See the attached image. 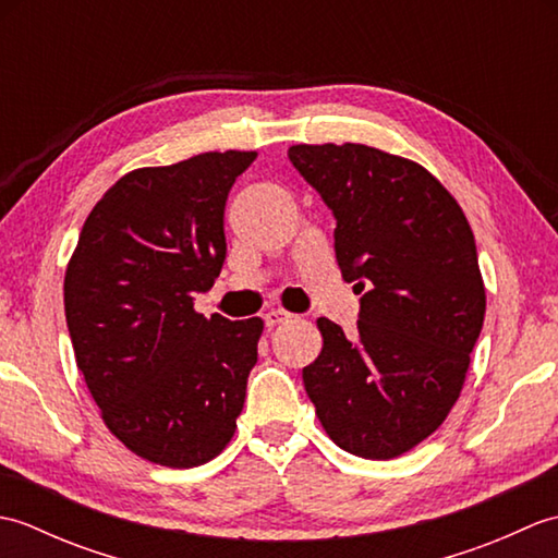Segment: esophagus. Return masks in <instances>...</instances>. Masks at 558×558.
<instances>
[{
  "mask_svg": "<svg viewBox=\"0 0 558 558\" xmlns=\"http://www.w3.org/2000/svg\"><path fill=\"white\" fill-rule=\"evenodd\" d=\"M290 318H292V314L286 312V310H268L264 314V322H266L268 328H276L280 324H286V322H290Z\"/></svg>",
  "mask_w": 558,
  "mask_h": 558,
  "instance_id": "34e87169",
  "label": "esophagus"
}]
</instances>
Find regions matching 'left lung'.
<instances>
[{"label":"left lung","mask_w":558,"mask_h":558,"mask_svg":"<svg viewBox=\"0 0 558 558\" xmlns=\"http://www.w3.org/2000/svg\"><path fill=\"white\" fill-rule=\"evenodd\" d=\"M288 158L333 210L342 278L366 288L354 338L316 322L306 396L342 450L398 458L444 424L465 384L487 312L475 234L420 162L362 144H300Z\"/></svg>","instance_id":"obj_1"}]
</instances>
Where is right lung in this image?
<instances>
[{
  "instance_id": "1",
  "label": "right lung",
  "mask_w": 558,
  "mask_h": 558,
  "mask_svg": "<svg viewBox=\"0 0 558 558\" xmlns=\"http://www.w3.org/2000/svg\"><path fill=\"white\" fill-rule=\"evenodd\" d=\"M254 150L201 153L117 180L90 210L64 276L76 364L132 453L196 468L230 444L264 333L194 310L220 276L225 201Z\"/></svg>"
}]
</instances>
